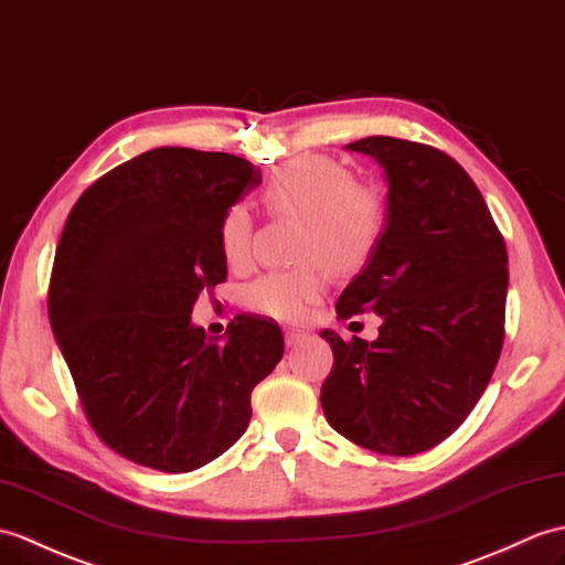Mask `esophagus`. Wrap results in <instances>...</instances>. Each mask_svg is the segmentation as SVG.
<instances>
[{"mask_svg": "<svg viewBox=\"0 0 565 565\" xmlns=\"http://www.w3.org/2000/svg\"><path fill=\"white\" fill-rule=\"evenodd\" d=\"M306 339H308V334L300 332V330H286V332H284L286 347H298V344H303Z\"/></svg>", "mask_w": 565, "mask_h": 565, "instance_id": "esophagus-1", "label": "esophagus"}]
</instances>
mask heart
Wrapping results in <instances>:
<instances>
[{
    "label": "heart",
    "instance_id": "obj_1",
    "mask_svg": "<svg viewBox=\"0 0 565 565\" xmlns=\"http://www.w3.org/2000/svg\"><path fill=\"white\" fill-rule=\"evenodd\" d=\"M271 214L303 221L298 259H322L337 271L359 269L383 238L387 226L385 194L369 182H356L351 170L327 156L288 161L262 188ZM253 221L243 204L231 206L221 221V253L228 265L243 267L250 257ZM327 286L318 262L267 271L245 291L250 310L274 320H300Z\"/></svg>",
    "mask_w": 565,
    "mask_h": 565
}]
</instances>
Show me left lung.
I'll return each mask as SVG.
<instances>
[{"mask_svg":"<svg viewBox=\"0 0 565 565\" xmlns=\"http://www.w3.org/2000/svg\"><path fill=\"white\" fill-rule=\"evenodd\" d=\"M387 180V226L337 300V315L383 318L375 342L320 332L334 353L327 422L380 455L430 450L460 428L503 349L508 253L465 168L428 143L365 137Z\"/></svg>","mask_w":565,"mask_h":565,"instance_id":"1","label":"left lung"}]
</instances>
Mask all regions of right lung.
Instances as JSON below:
<instances>
[{"mask_svg":"<svg viewBox=\"0 0 565 565\" xmlns=\"http://www.w3.org/2000/svg\"><path fill=\"white\" fill-rule=\"evenodd\" d=\"M259 182L238 156L161 147L98 178L64 223L50 324L90 428L129 462L185 475L216 460L284 356L274 320L241 312L218 342L190 318L226 281L223 214Z\"/></svg>","mask_w":565,"mask_h":565,"instance_id":"obj_1","label":"right lung"}]
</instances>
